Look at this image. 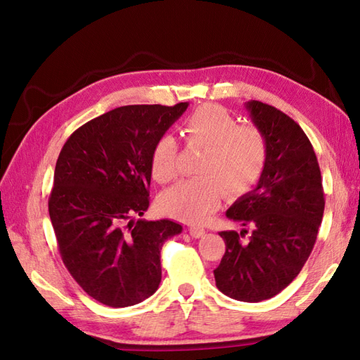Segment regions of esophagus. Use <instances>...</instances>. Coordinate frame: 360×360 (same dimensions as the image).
<instances>
[{
	"instance_id": "34e87169",
	"label": "esophagus",
	"mask_w": 360,
	"mask_h": 360,
	"mask_svg": "<svg viewBox=\"0 0 360 360\" xmlns=\"http://www.w3.org/2000/svg\"><path fill=\"white\" fill-rule=\"evenodd\" d=\"M188 233L193 236V238H201V236L205 233V229L200 226H192L188 229Z\"/></svg>"
}]
</instances>
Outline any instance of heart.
Masks as SVG:
<instances>
[{
	"instance_id": "heart-1",
	"label": "heart",
	"mask_w": 360,
	"mask_h": 360,
	"mask_svg": "<svg viewBox=\"0 0 360 360\" xmlns=\"http://www.w3.org/2000/svg\"><path fill=\"white\" fill-rule=\"evenodd\" d=\"M182 136L192 147L204 151L198 164L200 178L178 182L165 190L159 205L164 213L187 223H201L218 209L227 195L246 193L263 173L267 148L263 133L238 122L226 108L207 103L182 120ZM178 143L172 134H162L151 151V173L159 182H168L178 170Z\"/></svg>"
}]
</instances>
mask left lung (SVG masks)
Listing matches in <instances>:
<instances>
[{
	"label": "left lung",
	"mask_w": 360,
	"mask_h": 360,
	"mask_svg": "<svg viewBox=\"0 0 360 360\" xmlns=\"http://www.w3.org/2000/svg\"><path fill=\"white\" fill-rule=\"evenodd\" d=\"M246 110L266 139V164L257 187L226 212L241 229L219 232L226 252L213 274L224 295L257 303L300 274L317 240L325 195L314 148L300 125L263 102L250 101Z\"/></svg>",
	"instance_id": "1"
}]
</instances>
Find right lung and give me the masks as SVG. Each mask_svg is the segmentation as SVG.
<instances>
[{"label": "right lung", "mask_w": 360, "mask_h": 360, "mask_svg": "<svg viewBox=\"0 0 360 360\" xmlns=\"http://www.w3.org/2000/svg\"><path fill=\"white\" fill-rule=\"evenodd\" d=\"M188 103L128 105L86 122L60 151L49 217L60 255L85 292L125 308L156 292L160 249L182 226L145 221L151 151Z\"/></svg>", "instance_id": "obj_1"}]
</instances>
